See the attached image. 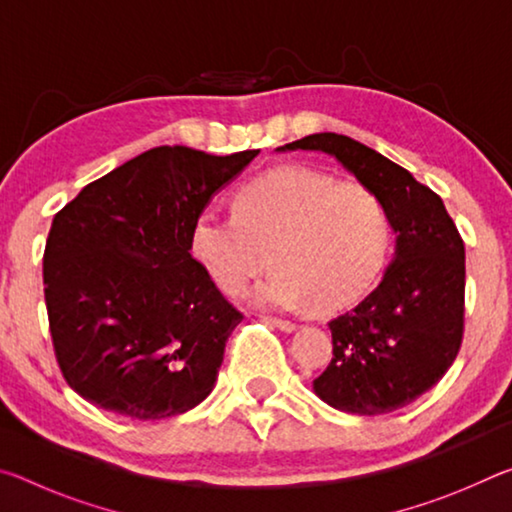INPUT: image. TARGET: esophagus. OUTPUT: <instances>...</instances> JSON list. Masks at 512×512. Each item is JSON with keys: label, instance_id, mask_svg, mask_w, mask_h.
I'll return each mask as SVG.
<instances>
[{"label": "esophagus", "instance_id": "34e87169", "mask_svg": "<svg viewBox=\"0 0 512 512\" xmlns=\"http://www.w3.org/2000/svg\"><path fill=\"white\" fill-rule=\"evenodd\" d=\"M268 323L275 325L277 329H282V332H293V329H296V323H293V320H287V318L271 316V318H268Z\"/></svg>", "mask_w": 512, "mask_h": 512}]
</instances>
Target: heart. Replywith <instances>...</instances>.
<instances>
[{"label":"heart","instance_id":"obj_1","mask_svg":"<svg viewBox=\"0 0 512 512\" xmlns=\"http://www.w3.org/2000/svg\"><path fill=\"white\" fill-rule=\"evenodd\" d=\"M391 239V216L370 187L284 164L241 185L232 214H198L189 250L228 296L244 293L273 264L259 302L332 314L375 287Z\"/></svg>","mask_w":512,"mask_h":512}]
</instances>
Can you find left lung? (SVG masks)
<instances>
[{
    "instance_id": "8db88e82",
    "label": "left lung",
    "mask_w": 512,
    "mask_h": 512,
    "mask_svg": "<svg viewBox=\"0 0 512 512\" xmlns=\"http://www.w3.org/2000/svg\"><path fill=\"white\" fill-rule=\"evenodd\" d=\"M323 151L384 201L397 232L379 287L334 318V357L314 391L334 409L381 415L404 409L443 379L465 329V244L443 201L366 144L316 133L282 151Z\"/></svg>"
}]
</instances>
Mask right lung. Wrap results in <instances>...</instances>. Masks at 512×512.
I'll return each instance as SVG.
<instances>
[{"instance_id":"add662e5","label":"right lung","mask_w":512,"mask_h":512,"mask_svg":"<svg viewBox=\"0 0 512 512\" xmlns=\"http://www.w3.org/2000/svg\"><path fill=\"white\" fill-rule=\"evenodd\" d=\"M257 153L155 146L54 216L42 259L49 332L83 400L162 420L212 393L244 314L189 253V232Z\"/></svg>"}]
</instances>
